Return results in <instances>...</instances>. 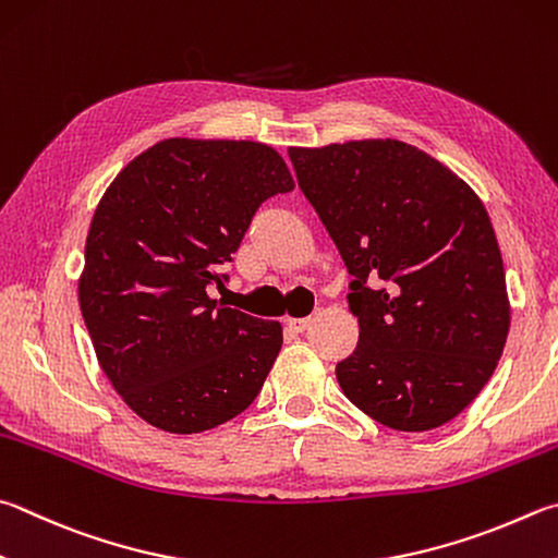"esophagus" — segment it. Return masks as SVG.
Here are the masks:
<instances>
[{"mask_svg":"<svg viewBox=\"0 0 558 558\" xmlns=\"http://www.w3.org/2000/svg\"><path fill=\"white\" fill-rule=\"evenodd\" d=\"M286 324H288V329L300 333V331H305L310 327V317H288Z\"/></svg>","mask_w":558,"mask_h":558,"instance_id":"esophagus-1","label":"esophagus"}]
</instances>
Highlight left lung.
Instances as JSON below:
<instances>
[{
	"label": "left lung",
	"mask_w": 558,
	"mask_h": 558,
	"mask_svg": "<svg viewBox=\"0 0 558 558\" xmlns=\"http://www.w3.org/2000/svg\"><path fill=\"white\" fill-rule=\"evenodd\" d=\"M288 156L353 278L359 347L337 363L343 395L390 429L441 427L490 380L510 329L483 202L447 166L395 138Z\"/></svg>",
	"instance_id": "1"
}]
</instances>
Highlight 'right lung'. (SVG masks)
I'll return each instance as SVG.
<instances>
[{
	"instance_id": "add662e5",
	"label": "right lung",
	"mask_w": 558,
	"mask_h": 558,
	"mask_svg": "<svg viewBox=\"0 0 558 558\" xmlns=\"http://www.w3.org/2000/svg\"><path fill=\"white\" fill-rule=\"evenodd\" d=\"M295 187L256 141L166 138L99 199L85 244L80 310L99 366L141 420L197 434L256 400L282 347L278 322L219 305L256 209Z\"/></svg>"
}]
</instances>
